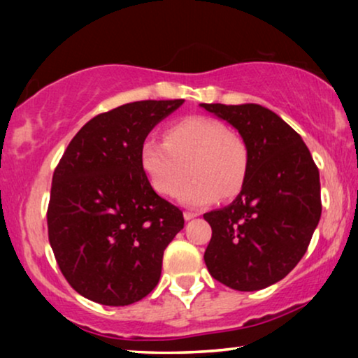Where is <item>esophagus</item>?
Returning a JSON list of instances; mask_svg holds the SVG:
<instances>
[{
	"mask_svg": "<svg viewBox=\"0 0 358 358\" xmlns=\"http://www.w3.org/2000/svg\"><path fill=\"white\" fill-rule=\"evenodd\" d=\"M197 217V213H194V212H184V220H192V218H195Z\"/></svg>",
	"mask_w": 358,
	"mask_h": 358,
	"instance_id": "esophagus-1",
	"label": "esophagus"
}]
</instances>
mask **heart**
I'll return each mask as SVG.
<instances>
[{"label":"heart","mask_w":358,"mask_h":358,"mask_svg":"<svg viewBox=\"0 0 358 358\" xmlns=\"http://www.w3.org/2000/svg\"><path fill=\"white\" fill-rule=\"evenodd\" d=\"M248 146L236 131L212 117H185L164 130V141L153 136L140 148L141 169L151 187L166 197L180 192L190 207L212 203L220 195L234 197L248 173Z\"/></svg>","instance_id":"obj_1"}]
</instances>
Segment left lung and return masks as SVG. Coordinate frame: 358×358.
Listing matches in <instances>:
<instances>
[{
	"label": "left lung",
	"instance_id": "left-lung-1",
	"mask_svg": "<svg viewBox=\"0 0 358 358\" xmlns=\"http://www.w3.org/2000/svg\"><path fill=\"white\" fill-rule=\"evenodd\" d=\"M227 120L248 146L243 189L228 207L203 215L212 227L205 264L239 292L282 280L305 256L321 218L320 171L301 136L259 104H200Z\"/></svg>",
	"mask_w": 358,
	"mask_h": 358
}]
</instances>
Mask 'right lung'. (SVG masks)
I'll return each mask as SVG.
<instances>
[{"mask_svg": "<svg viewBox=\"0 0 358 358\" xmlns=\"http://www.w3.org/2000/svg\"><path fill=\"white\" fill-rule=\"evenodd\" d=\"M182 102L136 101L92 117L55 168L48 241L63 277L87 300L125 306L158 285L184 217L151 187L140 148Z\"/></svg>", "mask_w": 358, "mask_h": 358, "instance_id": "1", "label": "right lung"}]
</instances>
